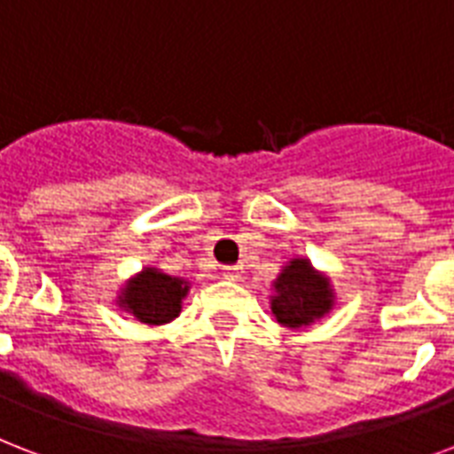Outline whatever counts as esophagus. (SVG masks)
Masks as SVG:
<instances>
[{"mask_svg": "<svg viewBox=\"0 0 454 454\" xmlns=\"http://www.w3.org/2000/svg\"><path fill=\"white\" fill-rule=\"evenodd\" d=\"M223 278H228V281H235L238 276H240V266H223Z\"/></svg>", "mask_w": 454, "mask_h": 454, "instance_id": "1", "label": "esophagus"}]
</instances>
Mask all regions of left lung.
Listing matches in <instances>:
<instances>
[{
  "label": "left lung",
  "mask_w": 454,
  "mask_h": 454,
  "mask_svg": "<svg viewBox=\"0 0 454 454\" xmlns=\"http://www.w3.org/2000/svg\"><path fill=\"white\" fill-rule=\"evenodd\" d=\"M271 311L278 324L288 328H302L326 317L333 309V288L309 259H293L283 266L273 281Z\"/></svg>",
  "instance_id": "left-lung-1"
}]
</instances>
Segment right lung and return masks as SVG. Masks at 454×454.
<instances>
[{
  "instance_id": "obj_1",
  "label": "right lung",
  "mask_w": 454,
  "mask_h": 454,
  "mask_svg": "<svg viewBox=\"0 0 454 454\" xmlns=\"http://www.w3.org/2000/svg\"><path fill=\"white\" fill-rule=\"evenodd\" d=\"M188 290L190 286L183 278L147 266L121 288L119 307L130 311L143 324L161 326L181 314L183 297L188 295Z\"/></svg>"
}]
</instances>
